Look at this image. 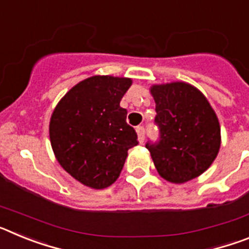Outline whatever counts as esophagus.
<instances>
[{
	"instance_id": "obj_1",
	"label": "esophagus",
	"mask_w": 249,
	"mask_h": 249,
	"mask_svg": "<svg viewBox=\"0 0 249 249\" xmlns=\"http://www.w3.org/2000/svg\"><path fill=\"white\" fill-rule=\"evenodd\" d=\"M136 132H137L138 141H140L141 143H143V141H144V128L142 126H138V127H136Z\"/></svg>"
}]
</instances>
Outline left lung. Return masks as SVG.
<instances>
[{
	"instance_id": "8db88e82",
	"label": "left lung",
	"mask_w": 249,
	"mask_h": 249,
	"mask_svg": "<svg viewBox=\"0 0 249 249\" xmlns=\"http://www.w3.org/2000/svg\"><path fill=\"white\" fill-rule=\"evenodd\" d=\"M158 143H147L158 175L181 184L210 168L221 148V126L214 109L195 86L182 81L152 85Z\"/></svg>"
}]
</instances>
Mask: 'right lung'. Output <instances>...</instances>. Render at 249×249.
Instances as JSON below:
<instances>
[{
	"instance_id": "1",
	"label": "right lung",
	"mask_w": 249,
	"mask_h": 249,
	"mask_svg": "<svg viewBox=\"0 0 249 249\" xmlns=\"http://www.w3.org/2000/svg\"><path fill=\"white\" fill-rule=\"evenodd\" d=\"M127 77L92 76L73 86L54 107L50 141L54 157L80 183L103 190L117 181L138 144L127 111L120 106L131 87Z\"/></svg>"
}]
</instances>
